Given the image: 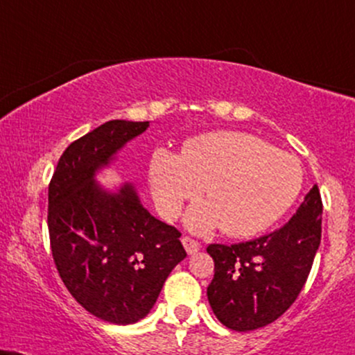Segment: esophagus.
<instances>
[{
    "label": "esophagus",
    "mask_w": 355,
    "mask_h": 355,
    "mask_svg": "<svg viewBox=\"0 0 355 355\" xmlns=\"http://www.w3.org/2000/svg\"><path fill=\"white\" fill-rule=\"evenodd\" d=\"M182 242H183V248H185V250L190 255H193V254H196L198 252V250L201 249V244L198 241H195V239H191V237H183L182 239Z\"/></svg>",
    "instance_id": "obj_1"
}]
</instances>
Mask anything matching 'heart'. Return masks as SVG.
<instances>
[{"mask_svg":"<svg viewBox=\"0 0 355 355\" xmlns=\"http://www.w3.org/2000/svg\"><path fill=\"white\" fill-rule=\"evenodd\" d=\"M149 178L162 216L177 218L205 188L208 205L188 213V227L209 232L221 226L231 237H250L268 230L297 201L303 168L297 157L252 134L214 131L188 139L182 155L155 150Z\"/></svg>","mask_w":355,"mask_h":355,"instance_id":"obj_1","label":"heart"}]
</instances>
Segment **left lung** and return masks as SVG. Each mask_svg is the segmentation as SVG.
<instances>
[{"instance_id": "8db88e82", "label": "left lung", "mask_w": 355, "mask_h": 355, "mask_svg": "<svg viewBox=\"0 0 355 355\" xmlns=\"http://www.w3.org/2000/svg\"><path fill=\"white\" fill-rule=\"evenodd\" d=\"M322 201L315 185L280 230L241 244H209L213 313L232 331H254L278 320L306 284L321 242Z\"/></svg>"}]
</instances>
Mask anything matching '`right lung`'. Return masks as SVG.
<instances>
[{"label": "right lung", "instance_id": "add662e5", "mask_svg": "<svg viewBox=\"0 0 355 355\" xmlns=\"http://www.w3.org/2000/svg\"><path fill=\"white\" fill-rule=\"evenodd\" d=\"M149 121L114 119L67 147L49 185V236L70 295L93 316L132 324L149 315L178 262L180 231L152 216L131 183L105 190L95 180Z\"/></svg>", "mask_w": 355, "mask_h": 355}]
</instances>
